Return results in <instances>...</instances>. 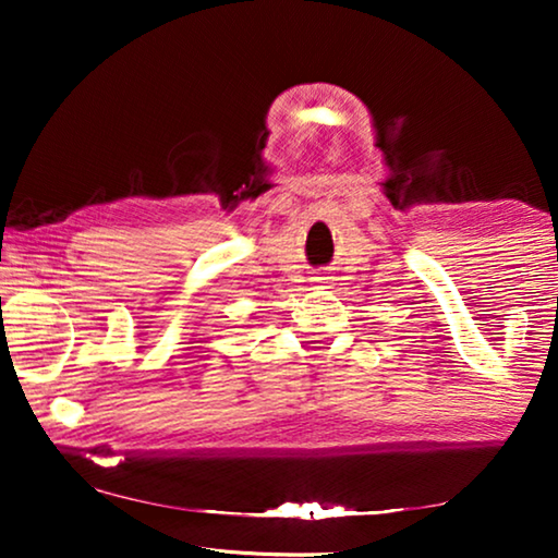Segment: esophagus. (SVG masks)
I'll return each instance as SVG.
<instances>
[{
  "label": "esophagus",
  "mask_w": 558,
  "mask_h": 558,
  "mask_svg": "<svg viewBox=\"0 0 558 558\" xmlns=\"http://www.w3.org/2000/svg\"><path fill=\"white\" fill-rule=\"evenodd\" d=\"M317 279H319V281H323V279H325V277H317Z\"/></svg>",
  "instance_id": "obj_1"
}]
</instances>
